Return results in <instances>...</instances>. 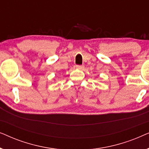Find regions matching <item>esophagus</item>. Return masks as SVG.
Returning <instances> with one entry per match:
<instances>
[{
  "mask_svg": "<svg viewBox=\"0 0 149 149\" xmlns=\"http://www.w3.org/2000/svg\"><path fill=\"white\" fill-rule=\"evenodd\" d=\"M77 68L79 69V70H83L84 69V66H79V65H78V66H77Z\"/></svg>",
  "mask_w": 149,
  "mask_h": 149,
  "instance_id": "obj_1",
  "label": "esophagus"
}]
</instances>
